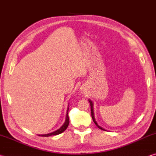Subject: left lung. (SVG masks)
<instances>
[{"label": "left lung", "mask_w": 156, "mask_h": 156, "mask_svg": "<svg viewBox=\"0 0 156 156\" xmlns=\"http://www.w3.org/2000/svg\"><path fill=\"white\" fill-rule=\"evenodd\" d=\"M88 101H89V103H90V111H91V115H92V118H93V122H94V123L96 124V126L99 128V129H101V130H105L106 131V130H105L104 129H103L102 127H101L100 126H99L98 125V124L97 123V122H96V120H95V119H94V111H93V101H91L90 99H88Z\"/></svg>", "instance_id": "8db88e82"}]
</instances>
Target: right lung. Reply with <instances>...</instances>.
<instances>
[{"instance_id": "1", "label": "right lung", "mask_w": 156, "mask_h": 156, "mask_svg": "<svg viewBox=\"0 0 156 156\" xmlns=\"http://www.w3.org/2000/svg\"><path fill=\"white\" fill-rule=\"evenodd\" d=\"M68 110H69V108H68V110H67V114H66V121H65V123L63 124V126L59 129L58 130L54 131L53 133H48V134H46V135H38V136H46V137H48V136H50L52 135H59V134L62 133L63 132H64L66 130L67 128H68L69 123V116H68Z\"/></svg>"}]
</instances>
